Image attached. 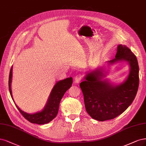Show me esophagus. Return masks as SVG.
<instances>
[{
  "label": "esophagus",
  "instance_id": "obj_1",
  "mask_svg": "<svg viewBox=\"0 0 146 146\" xmlns=\"http://www.w3.org/2000/svg\"><path fill=\"white\" fill-rule=\"evenodd\" d=\"M82 79V75L81 74H78L75 77V82L76 83H79Z\"/></svg>",
  "mask_w": 146,
  "mask_h": 146
}]
</instances>
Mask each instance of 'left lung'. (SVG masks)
<instances>
[{
	"mask_svg": "<svg viewBox=\"0 0 146 146\" xmlns=\"http://www.w3.org/2000/svg\"><path fill=\"white\" fill-rule=\"evenodd\" d=\"M128 62L130 72L119 84H112L105 77L103 68L86 75L80 86L83 94L85 108L93 119L100 121L112 119L123 113L132 104L139 86V66L135 54L125 45L119 44L115 58L109 63Z\"/></svg>",
	"mask_w": 146,
	"mask_h": 146,
	"instance_id": "obj_1",
	"label": "left lung"
}]
</instances>
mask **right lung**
Returning <instances> with one entry per match:
<instances>
[{
	"label": "right lung",
	"instance_id": "right-lung-1",
	"mask_svg": "<svg viewBox=\"0 0 146 146\" xmlns=\"http://www.w3.org/2000/svg\"><path fill=\"white\" fill-rule=\"evenodd\" d=\"M12 71L13 66L11 67L9 72L8 86L10 95H11V97L14 101L11 88L13 74ZM72 84V77L67 78L57 82L52 88L51 94H50L46 104L45 105V106L42 111L33 114L23 112L16 104H16L17 108L19 110V112H21V113L23 115V117L25 119H27L30 123L38 124H44L48 123L57 116L58 111L60 102L63 97L64 93L71 87Z\"/></svg>",
	"mask_w": 146,
	"mask_h": 146
}]
</instances>
